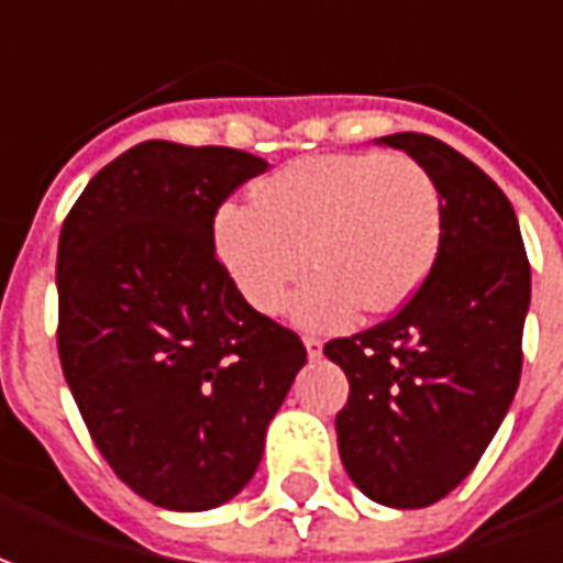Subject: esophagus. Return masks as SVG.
<instances>
[{"mask_svg":"<svg viewBox=\"0 0 563 563\" xmlns=\"http://www.w3.org/2000/svg\"><path fill=\"white\" fill-rule=\"evenodd\" d=\"M303 346H306V352H309V358H319V355H321V340H319V336L306 333Z\"/></svg>","mask_w":563,"mask_h":563,"instance_id":"34e87169","label":"esophagus"}]
</instances>
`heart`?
I'll use <instances>...</instances> for the list:
<instances>
[{
    "instance_id": "obj_1",
    "label": "heart",
    "mask_w": 563,
    "mask_h": 563,
    "mask_svg": "<svg viewBox=\"0 0 563 563\" xmlns=\"http://www.w3.org/2000/svg\"><path fill=\"white\" fill-rule=\"evenodd\" d=\"M444 232L435 177L410 156L324 153L290 162L227 205L214 239L235 288L263 316L288 303L309 263L319 273L297 319L333 328L358 309L386 316L432 273Z\"/></svg>"
}]
</instances>
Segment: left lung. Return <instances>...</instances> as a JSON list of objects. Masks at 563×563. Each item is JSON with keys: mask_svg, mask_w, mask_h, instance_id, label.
Listing matches in <instances>:
<instances>
[{"mask_svg": "<svg viewBox=\"0 0 563 563\" xmlns=\"http://www.w3.org/2000/svg\"><path fill=\"white\" fill-rule=\"evenodd\" d=\"M435 177L444 232L435 266L398 312L324 343L349 398L336 448L374 503L422 509L478 466L521 379L530 260L506 192L429 134H389Z\"/></svg>", "mask_w": 563, "mask_h": 563, "instance_id": "left-lung-1", "label": "left lung"}]
</instances>
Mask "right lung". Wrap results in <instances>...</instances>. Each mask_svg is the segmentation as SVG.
I'll list each match as a JSON object with an SVG mask.
<instances>
[{"label": "right lung", "mask_w": 563, "mask_h": 563, "mask_svg": "<svg viewBox=\"0 0 563 563\" xmlns=\"http://www.w3.org/2000/svg\"><path fill=\"white\" fill-rule=\"evenodd\" d=\"M266 162L146 141L69 208L57 244V352L88 435L153 506L205 511L254 478L266 426L306 364L297 333L251 309L214 217Z\"/></svg>", "instance_id": "1"}]
</instances>
